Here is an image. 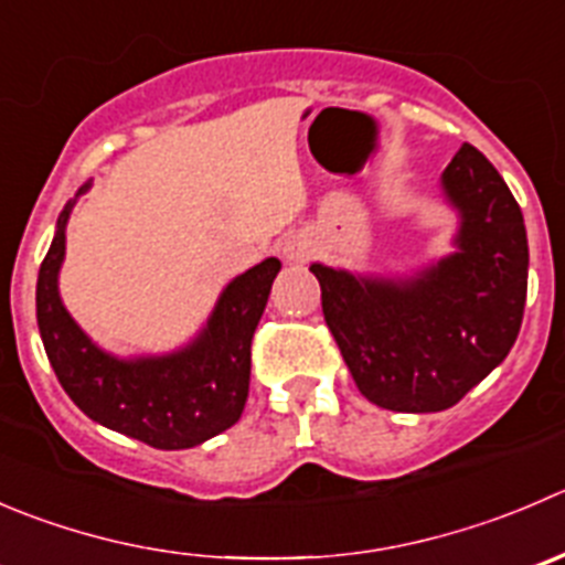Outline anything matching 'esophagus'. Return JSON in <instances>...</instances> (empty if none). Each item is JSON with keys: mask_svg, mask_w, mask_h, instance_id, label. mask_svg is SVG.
Masks as SVG:
<instances>
[{"mask_svg": "<svg viewBox=\"0 0 565 565\" xmlns=\"http://www.w3.org/2000/svg\"><path fill=\"white\" fill-rule=\"evenodd\" d=\"M284 256L289 262H306L311 256V243L306 237H287L284 239Z\"/></svg>", "mask_w": 565, "mask_h": 565, "instance_id": "1", "label": "esophagus"}]
</instances>
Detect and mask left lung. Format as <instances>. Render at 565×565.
Listing matches in <instances>:
<instances>
[{
	"label": "left lung",
	"mask_w": 565,
	"mask_h": 565,
	"mask_svg": "<svg viewBox=\"0 0 565 565\" xmlns=\"http://www.w3.org/2000/svg\"><path fill=\"white\" fill-rule=\"evenodd\" d=\"M441 190L461 215L456 254L414 278L311 265L322 315L355 386L403 414L456 405L505 361L527 300V232L497 168L463 143Z\"/></svg>",
	"instance_id": "left-lung-1"
}]
</instances>
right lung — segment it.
<instances>
[{
	"mask_svg": "<svg viewBox=\"0 0 565 565\" xmlns=\"http://www.w3.org/2000/svg\"><path fill=\"white\" fill-rule=\"evenodd\" d=\"M71 206L74 201L60 212L35 289L43 348L65 394L93 422L157 450H188L232 428L248 399L250 342L281 262L270 256L234 278L188 348L118 359L96 348L60 300L57 273Z\"/></svg>",
	"mask_w": 565,
	"mask_h": 565,
	"instance_id": "add662e5",
	"label": "right lung"
}]
</instances>
